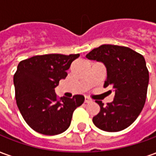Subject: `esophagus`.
<instances>
[{
    "label": "esophagus",
    "mask_w": 156,
    "mask_h": 156,
    "mask_svg": "<svg viewBox=\"0 0 156 156\" xmlns=\"http://www.w3.org/2000/svg\"><path fill=\"white\" fill-rule=\"evenodd\" d=\"M84 102H85V103H87V104H88V103H90V102H92V99H90V98H88V97H85Z\"/></svg>",
    "instance_id": "obj_1"
}]
</instances>
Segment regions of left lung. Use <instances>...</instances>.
Wrapping results in <instances>:
<instances>
[{
  "mask_svg": "<svg viewBox=\"0 0 156 156\" xmlns=\"http://www.w3.org/2000/svg\"><path fill=\"white\" fill-rule=\"evenodd\" d=\"M86 58L105 64L107 79L104 86H111L115 94L114 101L107 106L96 101L100 111L93 118L94 124L107 132L123 130L134 123L145 103L149 71L144 57L126 47L102 45Z\"/></svg>",
  "mask_w": 156,
  "mask_h": 156,
  "instance_id": "1",
  "label": "left lung"
}]
</instances>
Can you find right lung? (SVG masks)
Wrapping results in <instances>:
<instances>
[{"instance_id":"obj_1","label":"right lung","mask_w":156,"mask_h":156,"mask_svg":"<svg viewBox=\"0 0 156 156\" xmlns=\"http://www.w3.org/2000/svg\"><path fill=\"white\" fill-rule=\"evenodd\" d=\"M79 54H45L19 62L14 75L16 100L22 117L32 129L46 135L67 130L73 113L84 102L83 95L57 98L55 88L65 79Z\"/></svg>"}]
</instances>
